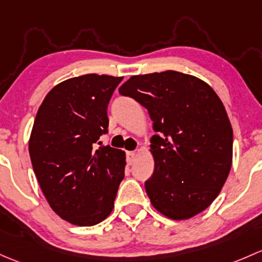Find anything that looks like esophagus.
I'll list each match as a JSON object with an SVG mask.
<instances>
[{"instance_id": "obj_1", "label": "esophagus", "mask_w": 262, "mask_h": 262, "mask_svg": "<svg viewBox=\"0 0 262 262\" xmlns=\"http://www.w3.org/2000/svg\"><path fill=\"white\" fill-rule=\"evenodd\" d=\"M135 159H136V152H135V151H128L127 152V164L128 165H132V164H134Z\"/></svg>"}]
</instances>
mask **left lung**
<instances>
[{
  "instance_id": "left-lung-1",
  "label": "left lung",
  "mask_w": 262,
  "mask_h": 262,
  "mask_svg": "<svg viewBox=\"0 0 262 262\" xmlns=\"http://www.w3.org/2000/svg\"><path fill=\"white\" fill-rule=\"evenodd\" d=\"M149 112L155 168L145 189L171 220L211 206L230 174L233 132L220 97L206 82L175 71L134 75L120 87Z\"/></svg>"
}]
</instances>
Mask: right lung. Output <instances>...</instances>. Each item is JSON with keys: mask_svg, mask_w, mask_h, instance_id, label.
<instances>
[{"mask_svg": "<svg viewBox=\"0 0 262 262\" xmlns=\"http://www.w3.org/2000/svg\"><path fill=\"white\" fill-rule=\"evenodd\" d=\"M122 79L85 74L64 80L36 113L32 168L51 209L72 225L94 226L108 217L125 177V152L96 147L108 132L107 107Z\"/></svg>", "mask_w": 262, "mask_h": 262, "instance_id": "add662e5", "label": "right lung"}]
</instances>
